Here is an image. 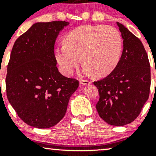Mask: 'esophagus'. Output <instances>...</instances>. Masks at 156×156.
<instances>
[{"label": "esophagus", "mask_w": 156, "mask_h": 156, "mask_svg": "<svg viewBox=\"0 0 156 156\" xmlns=\"http://www.w3.org/2000/svg\"><path fill=\"white\" fill-rule=\"evenodd\" d=\"M80 83L81 84V85H89V84L91 83V81H89L88 80H80Z\"/></svg>", "instance_id": "obj_1"}]
</instances>
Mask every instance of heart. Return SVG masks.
<instances>
[{
  "label": "heart",
  "instance_id": "1",
  "mask_svg": "<svg viewBox=\"0 0 156 156\" xmlns=\"http://www.w3.org/2000/svg\"><path fill=\"white\" fill-rule=\"evenodd\" d=\"M64 42L55 48V57L60 70L67 76L79 64L80 57L84 73L106 76L115 69L121 56V34L112 26L78 27L66 35Z\"/></svg>",
  "mask_w": 156,
  "mask_h": 156
}]
</instances>
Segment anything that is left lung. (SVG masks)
Returning a JSON list of instances; mask_svg holds the SVG:
<instances>
[{"label": "left lung", "instance_id": "obj_1", "mask_svg": "<svg viewBox=\"0 0 156 156\" xmlns=\"http://www.w3.org/2000/svg\"><path fill=\"white\" fill-rule=\"evenodd\" d=\"M123 39V51L117 67L103 79L94 82L99 92L96 108L109 125L122 126L132 122L148 100L150 65L142 42L117 22Z\"/></svg>", "mask_w": 156, "mask_h": 156}]
</instances>
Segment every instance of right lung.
I'll use <instances>...</instances> for the list:
<instances>
[{
  "mask_svg": "<svg viewBox=\"0 0 156 156\" xmlns=\"http://www.w3.org/2000/svg\"><path fill=\"white\" fill-rule=\"evenodd\" d=\"M69 23H37L15 41L7 66L6 95L17 115L37 128L54 126L65 115L79 82L62 76L54 44Z\"/></svg>",
  "mask_w": 156,
  "mask_h": 156,
  "instance_id": "right-lung-1",
  "label": "right lung"
}]
</instances>
